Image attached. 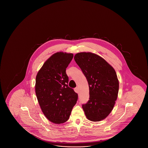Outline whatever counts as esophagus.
Returning a JSON list of instances; mask_svg holds the SVG:
<instances>
[{"instance_id":"34e87169","label":"esophagus","mask_w":148,"mask_h":148,"mask_svg":"<svg viewBox=\"0 0 148 148\" xmlns=\"http://www.w3.org/2000/svg\"><path fill=\"white\" fill-rule=\"evenodd\" d=\"M74 91L78 93V92H79V89H78V88H77V87H76V88L74 89Z\"/></svg>"}]
</instances>
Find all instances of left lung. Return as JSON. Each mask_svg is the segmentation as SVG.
<instances>
[{
    "label": "left lung",
    "mask_w": 148,
    "mask_h": 148,
    "mask_svg": "<svg viewBox=\"0 0 148 148\" xmlns=\"http://www.w3.org/2000/svg\"><path fill=\"white\" fill-rule=\"evenodd\" d=\"M74 60L88 82L89 100L82 106L87 119L99 121L111 113L119 91V80L113 67L104 59L90 52L76 54Z\"/></svg>",
    "instance_id": "1"
}]
</instances>
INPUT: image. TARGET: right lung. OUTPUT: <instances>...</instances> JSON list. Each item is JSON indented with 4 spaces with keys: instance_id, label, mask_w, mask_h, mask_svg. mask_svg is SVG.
Wrapping results in <instances>:
<instances>
[{
    "instance_id": "right-lung-1",
    "label": "right lung",
    "mask_w": 148,
    "mask_h": 148,
    "mask_svg": "<svg viewBox=\"0 0 148 148\" xmlns=\"http://www.w3.org/2000/svg\"><path fill=\"white\" fill-rule=\"evenodd\" d=\"M73 54L57 52L48 59L36 76L35 93L42 113L50 121H66L77 100V94L68 86L66 68Z\"/></svg>"
}]
</instances>
